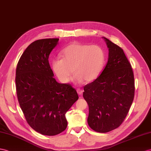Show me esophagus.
<instances>
[{"label": "esophagus", "instance_id": "obj_1", "mask_svg": "<svg viewBox=\"0 0 151 151\" xmlns=\"http://www.w3.org/2000/svg\"><path fill=\"white\" fill-rule=\"evenodd\" d=\"M77 92H78V93L79 95H81L83 93V91L81 89H80V88H78V89H77Z\"/></svg>", "mask_w": 151, "mask_h": 151}]
</instances>
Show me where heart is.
<instances>
[{
	"instance_id": "b5f03b06",
	"label": "heart",
	"mask_w": 151,
	"mask_h": 151,
	"mask_svg": "<svg viewBox=\"0 0 151 151\" xmlns=\"http://www.w3.org/2000/svg\"><path fill=\"white\" fill-rule=\"evenodd\" d=\"M61 57L52 61V69L64 83L69 81L73 71L75 83L92 82L101 74L106 63L104 50L97 45L72 43L62 50Z\"/></svg>"
}]
</instances>
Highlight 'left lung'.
<instances>
[{
	"label": "left lung",
	"mask_w": 151,
	"mask_h": 151,
	"mask_svg": "<svg viewBox=\"0 0 151 151\" xmlns=\"http://www.w3.org/2000/svg\"><path fill=\"white\" fill-rule=\"evenodd\" d=\"M102 38L109 50L108 63L97 79L84 86L83 97L89 107V126L107 133L119 127L126 117L134 99V79L124 50Z\"/></svg>",
	"instance_id": "left-lung-1"
}]
</instances>
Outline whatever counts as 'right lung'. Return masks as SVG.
<instances>
[{"mask_svg":"<svg viewBox=\"0 0 151 151\" xmlns=\"http://www.w3.org/2000/svg\"><path fill=\"white\" fill-rule=\"evenodd\" d=\"M58 41L47 38L31 43L16 70L17 95L25 118L33 129L47 136L66 129L65 114L79 99L70 84L59 83L54 78L49 57Z\"/></svg>","mask_w":151,"mask_h":151,"instance_id":"right-lung-1","label":"right lung"}]
</instances>
